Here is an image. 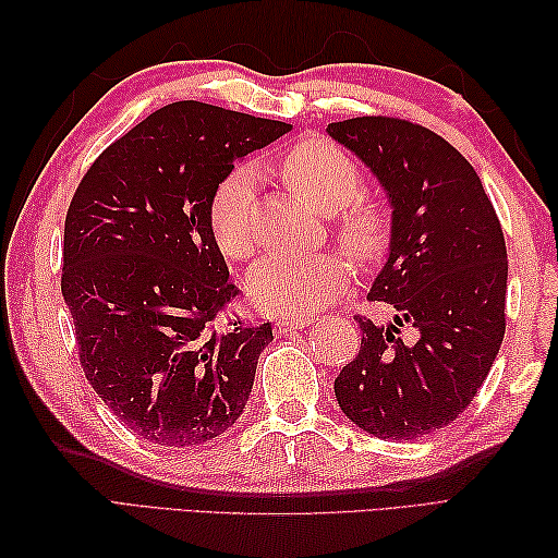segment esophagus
<instances>
[{
    "label": "esophagus",
    "mask_w": 558,
    "mask_h": 558,
    "mask_svg": "<svg viewBox=\"0 0 558 558\" xmlns=\"http://www.w3.org/2000/svg\"><path fill=\"white\" fill-rule=\"evenodd\" d=\"M312 318H280L276 324L278 333H294V330H300L304 326H310Z\"/></svg>",
    "instance_id": "34e87169"
}]
</instances>
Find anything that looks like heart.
<instances>
[{
	"label": "heart",
	"mask_w": 558,
	"mask_h": 558,
	"mask_svg": "<svg viewBox=\"0 0 558 558\" xmlns=\"http://www.w3.org/2000/svg\"><path fill=\"white\" fill-rule=\"evenodd\" d=\"M278 170L294 192L322 213H333V236L352 260L372 264L390 240V216L381 201L360 194L362 168L333 141L310 136L282 156ZM254 177L244 168L222 177L210 196L208 220L220 252L246 260L256 252ZM350 270L336 254L266 256L248 270L246 292L260 310L314 314L348 288Z\"/></svg>",
	"instance_id": "heart-1"
}]
</instances>
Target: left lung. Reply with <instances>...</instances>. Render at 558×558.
<instances>
[{"mask_svg": "<svg viewBox=\"0 0 558 558\" xmlns=\"http://www.w3.org/2000/svg\"><path fill=\"white\" fill-rule=\"evenodd\" d=\"M388 192L393 240L369 302L396 324L357 314V357L336 378L340 410L378 438L412 441L453 422L477 396L506 333L508 258L499 216L475 168L432 129L386 114L328 124ZM418 328L405 343L399 326Z\"/></svg>", "mask_w": 558, "mask_h": 558, "instance_id": "left-lung-1", "label": "left lung"}]
</instances>
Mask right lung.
<instances>
[{
  "label": "right lung",
  "instance_id": "add662e5",
  "mask_svg": "<svg viewBox=\"0 0 558 558\" xmlns=\"http://www.w3.org/2000/svg\"><path fill=\"white\" fill-rule=\"evenodd\" d=\"M290 124L208 102L165 105L105 148L64 220L62 294L93 390L129 432L192 448L228 432L252 393L270 324L240 294L208 206L236 158Z\"/></svg>",
  "mask_w": 558,
  "mask_h": 558
}]
</instances>
